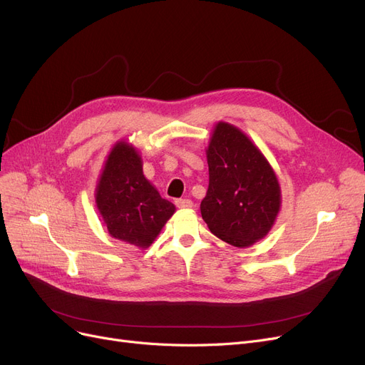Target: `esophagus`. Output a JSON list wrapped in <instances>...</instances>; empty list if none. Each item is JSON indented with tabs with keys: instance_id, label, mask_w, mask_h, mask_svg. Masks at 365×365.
<instances>
[{
	"instance_id": "obj_1",
	"label": "esophagus",
	"mask_w": 365,
	"mask_h": 365,
	"mask_svg": "<svg viewBox=\"0 0 365 365\" xmlns=\"http://www.w3.org/2000/svg\"><path fill=\"white\" fill-rule=\"evenodd\" d=\"M192 205H194V202L190 201V200H187V198L176 200V207H179V208H190Z\"/></svg>"
}]
</instances>
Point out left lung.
<instances>
[{
  "mask_svg": "<svg viewBox=\"0 0 365 365\" xmlns=\"http://www.w3.org/2000/svg\"><path fill=\"white\" fill-rule=\"evenodd\" d=\"M208 189L201 215L222 241L244 248L262 240L278 216L281 189L259 148L227 123H217L207 148Z\"/></svg>",
  "mask_w": 365,
  "mask_h": 365,
  "instance_id": "obj_1",
  "label": "left lung"
}]
</instances>
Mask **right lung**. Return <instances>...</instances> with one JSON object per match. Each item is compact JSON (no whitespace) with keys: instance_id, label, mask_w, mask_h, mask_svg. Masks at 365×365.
Instances as JSON below:
<instances>
[{"instance_id":"add662e5","label":"right lung","mask_w":365,"mask_h":365,"mask_svg":"<svg viewBox=\"0 0 365 365\" xmlns=\"http://www.w3.org/2000/svg\"><path fill=\"white\" fill-rule=\"evenodd\" d=\"M96 205L110 237L146 248L175 213L143 176L139 152L127 142L110 150L96 187Z\"/></svg>"}]
</instances>
